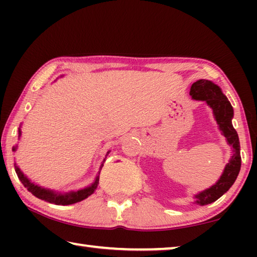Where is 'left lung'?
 I'll list each match as a JSON object with an SVG mask.
<instances>
[{"instance_id": "obj_1", "label": "left lung", "mask_w": 257, "mask_h": 257, "mask_svg": "<svg viewBox=\"0 0 257 257\" xmlns=\"http://www.w3.org/2000/svg\"><path fill=\"white\" fill-rule=\"evenodd\" d=\"M189 95L196 101H205L212 108L213 115L216 121L221 134L227 139L228 145L231 147L232 154L229 162L224 167L222 175L214 185L210 188L195 195V204L207 205L215 202L224 193H227L230 187L236 181L238 173L240 171L241 158L240 145H239L238 134L232 125L233 108L222 90L214 82L206 79H199L191 85Z\"/></svg>"}]
</instances>
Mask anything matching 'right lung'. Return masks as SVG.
Segmentation results:
<instances>
[{
  "mask_svg": "<svg viewBox=\"0 0 257 257\" xmlns=\"http://www.w3.org/2000/svg\"><path fill=\"white\" fill-rule=\"evenodd\" d=\"M20 128H21V125H20ZM20 128H19V138L21 137V129ZM17 149H18V145L14 146L12 151L16 152ZM108 153H110V152H107L106 155ZM105 159H104L103 162L101 163L98 173L96 175V178H95L93 184H90L89 186L85 187V188H81L78 190H71V191H68V193H62V191L44 188V187L35 184V182L30 180L27 176L24 175V172L20 170V168L17 165V163H15V170H16L17 176H18V178H19V180L21 181V184H23L26 188H27L30 193L34 195V196H36L40 199H43V201H45V202L55 204V205H70V204H75V203L84 201L85 198L90 196V195H92L94 191L96 190L97 186H98V180H99V172H101L103 164H104V162H105Z\"/></svg>",
  "mask_w": 257,
  "mask_h": 257,
  "instance_id": "obj_1",
  "label": "right lung"
}]
</instances>
